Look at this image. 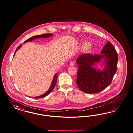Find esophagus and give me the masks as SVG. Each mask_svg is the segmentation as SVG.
<instances>
[{"instance_id":"1","label":"esophagus","mask_w":133,"mask_h":133,"mask_svg":"<svg viewBox=\"0 0 133 133\" xmlns=\"http://www.w3.org/2000/svg\"><path fill=\"white\" fill-rule=\"evenodd\" d=\"M74 65H75V63H74V62H70V65L71 66H74Z\"/></svg>"}]
</instances>
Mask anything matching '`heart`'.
<instances>
[{
    "mask_svg": "<svg viewBox=\"0 0 133 133\" xmlns=\"http://www.w3.org/2000/svg\"><path fill=\"white\" fill-rule=\"evenodd\" d=\"M83 47L84 48V50L87 52H89L91 50V46L89 44H88L87 43H84L82 45Z\"/></svg>",
    "mask_w": 133,
    "mask_h": 133,
    "instance_id": "obj_1",
    "label": "heart"
}]
</instances>
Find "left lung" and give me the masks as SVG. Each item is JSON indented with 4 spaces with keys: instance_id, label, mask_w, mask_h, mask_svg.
Returning <instances> with one entry per match:
<instances>
[{
    "instance_id": "1",
    "label": "left lung",
    "mask_w": 133,
    "mask_h": 133,
    "mask_svg": "<svg viewBox=\"0 0 133 133\" xmlns=\"http://www.w3.org/2000/svg\"><path fill=\"white\" fill-rule=\"evenodd\" d=\"M101 54L94 55L85 54L77 59L78 65L77 84L78 88L86 93L102 91L111 83L116 72L118 55L110 42H107ZM100 62L104 65L103 70L97 69L94 67Z\"/></svg>"
}]
</instances>
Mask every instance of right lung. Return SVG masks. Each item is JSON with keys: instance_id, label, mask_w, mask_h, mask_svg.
I'll return each instance as SVG.
<instances>
[{"instance_id": "right-lung-1", "label": "right lung", "mask_w": 133, "mask_h": 133, "mask_svg": "<svg viewBox=\"0 0 133 133\" xmlns=\"http://www.w3.org/2000/svg\"><path fill=\"white\" fill-rule=\"evenodd\" d=\"M53 35V34H50V33H47V34H42V35H36V36H34L32 37L29 39H27L26 41H25L24 43H26L28 42L32 41L33 40H34V39H36L37 38H49L50 36H52ZM22 45L21 46H19L17 48V49L15 50V53H14V55H15V54L16 53L17 51L19 49H20L21 47H22ZM57 73L55 74L54 78H53V79H52V83L50 85V88L49 89V90L46 92L45 93L42 94L40 96H39L35 97H33V98H36V99H38V98H43V97H45L47 95H48L50 93H51V92L53 90V89H54V88L55 87V84L57 82Z\"/></svg>"}]
</instances>
